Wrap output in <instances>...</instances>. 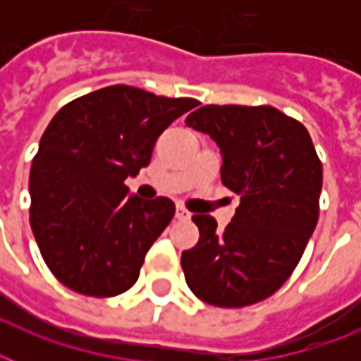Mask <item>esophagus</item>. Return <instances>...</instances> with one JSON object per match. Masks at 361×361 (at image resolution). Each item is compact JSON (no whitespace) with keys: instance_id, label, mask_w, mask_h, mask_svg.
Returning a JSON list of instances; mask_svg holds the SVG:
<instances>
[{"instance_id":"1","label":"esophagus","mask_w":361,"mask_h":361,"mask_svg":"<svg viewBox=\"0 0 361 361\" xmlns=\"http://www.w3.org/2000/svg\"><path fill=\"white\" fill-rule=\"evenodd\" d=\"M176 219H180V221L191 219V212H187L183 206H176Z\"/></svg>"}]
</instances>
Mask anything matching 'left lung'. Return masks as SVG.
Returning a JSON list of instances; mask_svg holds the SVG:
<instances>
[{
  "mask_svg": "<svg viewBox=\"0 0 361 361\" xmlns=\"http://www.w3.org/2000/svg\"><path fill=\"white\" fill-rule=\"evenodd\" d=\"M187 127L219 146L221 181L240 195L225 231L192 215L198 243L181 252L187 286L217 307H245L279 290L319 221L322 163L300 121L274 106L206 104Z\"/></svg>",
  "mask_w": 361,
  "mask_h": 361,
  "instance_id": "obj_1",
  "label": "left lung"
}]
</instances>
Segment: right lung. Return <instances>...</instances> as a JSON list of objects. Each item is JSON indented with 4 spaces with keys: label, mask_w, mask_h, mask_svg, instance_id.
I'll use <instances>...</instances> for the list:
<instances>
[{
    "label": "right lung",
    "mask_w": 361,
    "mask_h": 361,
    "mask_svg": "<svg viewBox=\"0 0 361 361\" xmlns=\"http://www.w3.org/2000/svg\"><path fill=\"white\" fill-rule=\"evenodd\" d=\"M197 104L118 84L54 116L31 163L30 223L59 283L95 298L135 285L176 206L129 195L125 180L149 164L161 133Z\"/></svg>",
    "instance_id": "add662e5"
}]
</instances>
